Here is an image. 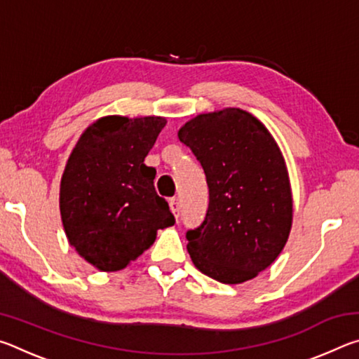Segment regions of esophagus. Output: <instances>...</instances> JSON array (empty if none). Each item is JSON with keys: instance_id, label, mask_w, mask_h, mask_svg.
<instances>
[{"instance_id": "obj_1", "label": "esophagus", "mask_w": 359, "mask_h": 359, "mask_svg": "<svg viewBox=\"0 0 359 359\" xmlns=\"http://www.w3.org/2000/svg\"><path fill=\"white\" fill-rule=\"evenodd\" d=\"M169 209H171V212H172L175 218H179V215H180V205H179V199L177 198L169 199Z\"/></svg>"}]
</instances>
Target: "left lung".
Listing matches in <instances>:
<instances>
[{"mask_svg": "<svg viewBox=\"0 0 359 359\" xmlns=\"http://www.w3.org/2000/svg\"><path fill=\"white\" fill-rule=\"evenodd\" d=\"M201 163L209 205L187 231L191 261L222 283H242L274 263L287 244L293 201L280 149L242 109L201 114L179 130Z\"/></svg>", "mask_w": 359, "mask_h": 359, "instance_id": "left-lung-1", "label": "left lung"}]
</instances>
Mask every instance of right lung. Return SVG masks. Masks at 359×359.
<instances>
[{"mask_svg":"<svg viewBox=\"0 0 359 359\" xmlns=\"http://www.w3.org/2000/svg\"><path fill=\"white\" fill-rule=\"evenodd\" d=\"M163 117L100 118L85 130L66 165L60 212L69 244L101 271H118L174 224L144 158L165 128Z\"/></svg>","mask_w":359,"mask_h":359,"instance_id":"obj_1","label":"right lung"}]
</instances>
